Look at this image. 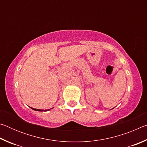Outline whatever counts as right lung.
Here are the masks:
<instances>
[{
    "instance_id": "add662e5",
    "label": "right lung",
    "mask_w": 147,
    "mask_h": 147,
    "mask_svg": "<svg viewBox=\"0 0 147 147\" xmlns=\"http://www.w3.org/2000/svg\"><path fill=\"white\" fill-rule=\"evenodd\" d=\"M30 108H32V109H33V110H35V111H49L50 110V109H35V108H31L30 107ZM52 109V108H51Z\"/></svg>"
}]
</instances>
